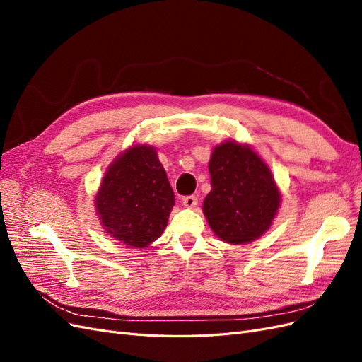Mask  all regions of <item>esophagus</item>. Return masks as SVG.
I'll use <instances>...</instances> for the list:
<instances>
[{"mask_svg": "<svg viewBox=\"0 0 362 362\" xmlns=\"http://www.w3.org/2000/svg\"><path fill=\"white\" fill-rule=\"evenodd\" d=\"M182 205L185 208H193L198 205V198L196 196H185V198H182Z\"/></svg>", "mask_w": 362, "mask_h": 362, "instance_id": "34e87169", "label": "esophagus"}]
</instances>
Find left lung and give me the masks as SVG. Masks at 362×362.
<instances>
[{"mask_svg": "<svg viewBox=\"0 0 362 362\" xmlns=\"http://www.w3.org/2000/svg\"><path fill=\"white\" fill-rule=\"evenodd\" d=\"M208 170L211 192L202 211L211 231L228 245H247L266 234L281 206V192L267 163L246 144L225 140Z\"/></svg>", "mask_w": 362, "mask_h": 362, "instance_id": "obj_1", "label": "left lung"}]
</instances>
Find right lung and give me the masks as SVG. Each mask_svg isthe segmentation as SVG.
Masks as SVG:
<instances>
[{"label":"right lung","mask_w":362,"mask_h":362,"mask_svg":"<svg viewBox=\"0 0 362 362\" xmlns=\"http://www.w3.org/2000/svg\"><path fill=\"white\" fill-rule=\"evenodd\" d=\"M175 205L166 170L151 145H133L110 163L95 198L107 235L144 249L163 234Z\"/></svg>","instance_id":"obj_1"}]
</instances>
